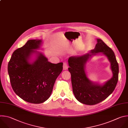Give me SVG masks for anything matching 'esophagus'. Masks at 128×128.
<instances>
[{
  "label": "esophagus",
  "mask_w": 128,
  "mask_h": 128,
  "mask_svg": "<svg viewBox=\"0 0 128 128\" xmlns=\"http://www.w3.org/2000/svg\"><path fill=\"white\" fill-rule=\"evenodd\" d=\"M68 68V64L66 62H64V65H63V69L64 70H66Z\"/></svg>",
  "instance_id": "obj_1"
}]
</instances>
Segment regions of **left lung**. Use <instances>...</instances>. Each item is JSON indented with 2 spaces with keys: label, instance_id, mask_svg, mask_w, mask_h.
Here are the masks:
<instances>
[{
  "label": "left lung",
  "instance_id": "left-lung-1",
  "mask_svg": "<svg viewBox=\"0 0 128 128\" xmlns=\"http://www.w3.org/2000/svg\"><path fill=\"white\" fill-rule=\"evenodd\" d=\"M102 52L108 58L111 63L113 77L103 86L92 84L87 78L84 64L91 55ZM92 53V54H90ZM68 71L71 74L72 91L76 98L81 103L95 105L108 98L114 91L118 78V64L113 50L102 40L98 39L94 49L87 54L71 56L68 60Z\"/></svg>",
  "mask_w": 128,
  "mask_h": 128
}]
</instances>
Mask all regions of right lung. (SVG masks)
Instances as JSON below:
<instances>
[{
  "instance_id": "add662e5",
  "label": "right lung",
  "mask_w": 128,
  "mask_h": 128,
  "mask_svg": "<svg viewBox=\"0 0 128 128\" xmlns=\"http://www.w3.org/2000/svg\"><path fill=\"white\" fill-rule=\"evenodd\" d=\"M41 40H30L16 50L8 64V72L15 93L29 103L44 102L52 93L56 80L63 69V63L52 64L42 54L32 64L28 59Z\"/></svg>"
}]
</instances>
